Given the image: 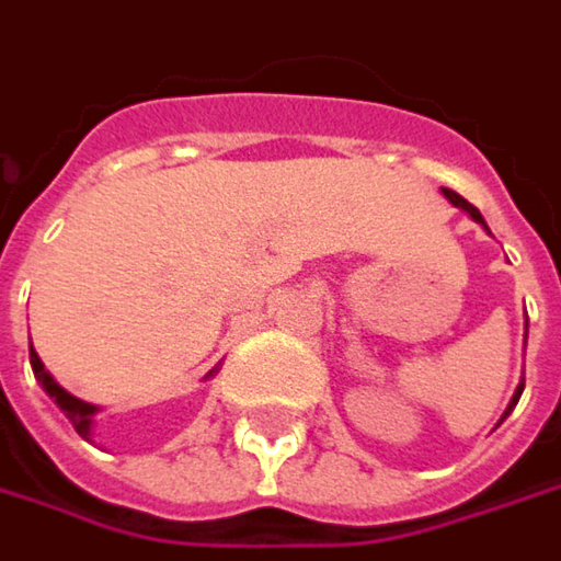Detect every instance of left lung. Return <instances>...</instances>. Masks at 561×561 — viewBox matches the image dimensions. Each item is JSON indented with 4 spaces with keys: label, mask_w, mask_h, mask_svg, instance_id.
I'll return each instance as SVG.
<instances>
[{
    "label": "left lung",
    "mask_w": 561,
    "mask_h": 561,
    "mask_svg": "<svg viewBox=\"0 0 561 561\" xmlns=\"http://www.w3.org/2000/svg\"><path fill=\"white\" fill-rule=\"evenodd\" d=\"M446 197H449L455 207L468 209V213H471V219H477L480 226H486V222H483V216H480V209H477L474 204H468V201H465L461 194H455V191H446ZM522 389H524V382H522V386H518V389H515V396H512V402H508V408H505V414H508V411H512V408L518 404V399H522Z\"/></svg>",
    "instance_id": "1"
}]
</instances>
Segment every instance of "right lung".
<instances>
[{
    "label": "right lung",
    "instance_id": "add662e5",
    "mask_svg": "<svg viewBox=\"0 0 561 561\" xmlns=\"http://www.w3.org/2000/svg\"><path fill=\"white\" fill-rule=\"evenodd\" d=\"M31 367H34V377H37V382L49 392V399H56V404H59L61 411H65V417L71 421V426L81 433V436H90V424H93V414H96V408L93 404L81 402V399H75L71 392H65L56 379L46 374V367H43V360L37 357V352H34V345H31Z\"/></svg>",
    "mask_w": 561,
    "mask_h": 561
}]
</instances>
